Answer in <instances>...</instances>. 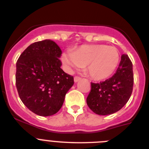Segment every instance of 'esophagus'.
Segmentation results:
<instances>
[{"label": "esophagus", "instance_id": "34e87169", "mask_svg": "<svg viewBox=\"0 0 149 149\" xmlns=\"http://www.w3.org/2000/svg\"><path fill=\"white\" fill-rule=\"evenodd\" d=\"M81 77H79V76H75V77H74V82H77V81H81Z\"/></svg>", "mask_w": 149, "mask_h": 149}]
</instances>
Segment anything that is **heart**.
<instances>
[{
	"instance_id": "b5f03b06",
	"label": "heart",
	"mask_w": 149,
	"mask_h": 149,
	"mask_svg": "<svg viewBox=\"0 0 149 149\" xmlns=\"http://www.w3.org/2000/svg\"><path fill=\"white\" fill-rule=\"evenodd\" d=\"M68 69L86 66L89 76L96 81L108 78L114 73L119 63V51L106 45H84L74 51H68L62 56Z\"/></svg>"
}]
</instances>
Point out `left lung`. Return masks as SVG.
Listing matches in <instances>:
<instances>
[{"instance_id":"1","label":"left lung","mask_w":149,"mask_h":149,"mask_svg":"<svg viewBox=\"0 0 149 149\" xmlns=\"http://www.w3.org/2000/svg\"><path fill=\"white\" fill-rule=\"evenodd\" d=\"M134 86L133 64L127 54L121 61L113 75L100 83H91L86 98L88 107L98 115H110L119 111L131 97Z\"/></svg>"}]
</instances>
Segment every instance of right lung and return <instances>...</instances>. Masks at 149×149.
<instances>
[{
    "instance_id": "right-lung-1",
    "label": "right lung",
    "mask_w": 149,
    "mask_h": 149,
    "mask_svg": "<svg viewBox=\"0 0 149 149\" xmlns=\"http://www.w3.org/2000/svg\"><path fill=\"white\" fill-rule=\"evenodd\" d=\"M62 51L49 39L29 45L16 63L15 84L23 104L36 115L48 116L63 106L74 77L60 68Z\"/></svg>"
}]
</instances>
